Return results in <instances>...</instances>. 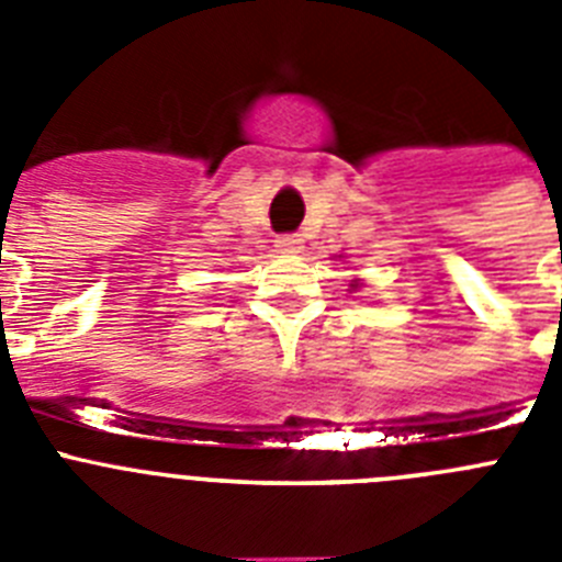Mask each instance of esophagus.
I'll return each mask as SVG.
<instances>
[{
	"label": "esophagus",
	"mask_w": 562,
	"mask_h": 562,
	"mask_svg": "<svg viewBox=\"0 0 562 562\" xmlns=\"http://www.w3.org/2000/svg\"><path fill=\"white\" fill-rule=\"evenodd\" d=\"M276 250L278 252H286V256H292V252H301V250H304V238H297L295 233L278 236L276 238Z\"/></svg>",
	"instance_id": "34e87169"
}]
</instances>
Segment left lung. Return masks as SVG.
Returning a JSON list of instances; mask_svg holds the SVG:
<instances>
[{"mask_svg":"<svg viewBox=\"0 0 562 562\" xmlns=\"http://www.w3.org/2000/svg\"><path fill=\"white\" fill-rule=\"evenodd\" d=\"M351 290H357V281H355V284H351Z\"/></svg>","mask_w":562,"mask_h":562,"instance_id":"left-lung-1","label":"left lung"}]
</instances>
